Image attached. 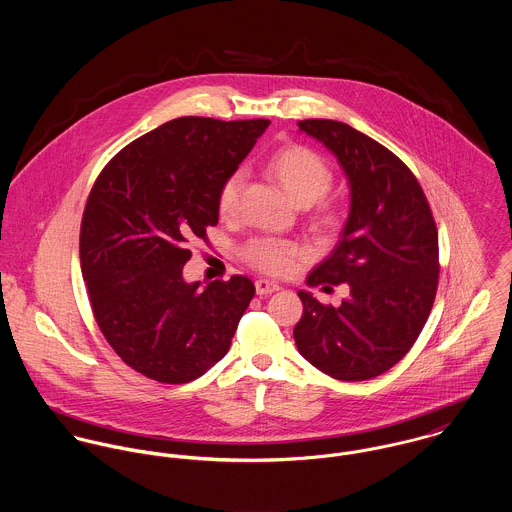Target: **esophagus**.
Instances as JSON below:
<instances>
[{
    "mask_svg": "<svg viewBox=\"0 0 512 512\" xmlns=\"http://www.w3.org/2000/svg\"><path fill=\"white\" fill-rule=\"evenodd\" d=\"M280 286L276 282L270 280H256V293L258 295H270V293L278 292Z\"/></svg>",
    "mask_w": 512,
    "mask_h": 512,
    "instance_id": "1",
    "label": "esophagus"
}]
</instances>
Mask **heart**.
Listing matches in <instances>:
<instances>
[{
  "mask_svg": "<svg viewBox=\"0 0 512 512\" xmlns=\"http://www.w3.org/2000/svg\"><path fill=\"white\" fill-rule=\"evenodd\" d=\"M268 173L286 189V193L301 207L319 201L333 183V171L321 155L303 146L282 147L268 161ZM244 187V171H232L219 191V213L222 219H232L240 207V193ZM315 222L321 228H337L341 224V211L335 205H323L315 213ZM244 260L272 276H284L292 272L297 260L307 256L301 244L290 240L260 236L252 238L242 248Z\"/></svg>",
  "mask_w": 512,
  "mask_h": 512,
  "instance_id": "obj_1",
  "label": "heart"
}]
</instances>
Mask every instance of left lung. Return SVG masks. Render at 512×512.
<instances>
[{
  "mask_svg": "<svg viewBox=\"0 0 512 512\" xmlns=\"http://www.w3.org/2000/svg\"><path fill=\"white\" fill-rule=\"evenodd\" d=\"M299 130L341 163L351 211L335 250L309 286H349L339 307L297 292L303 315L297 351L337 380H368L404 359L432 311L439 278L438 228L428 199L402 159L335 120H301Z\"/></svg>",
  "mask_w": 512,
  "mask_h": 512,
  "instance_id": "obj_1",
  "label": "left lung"
}]
</instances>
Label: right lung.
<instances>
[{
  "instance_id": "1",
  "label": "right lung",
  "mask_w": 512,
  "mask_h": 512,
  "mask_svg": "<svg viewBox=\"0 0 512 512\" xmlns=\"http://www.w3.org/2000/svg\"><path fill=\"white\" fill-rule=\"evenodd\" d=\"M270 120L185 116L118 151L80 224V268L94 319L116 355L147 378L183 384L228 353L254 297L246 276L183 280L187 242L219 222V191Z\"/></svg>"
}]
</instances>
